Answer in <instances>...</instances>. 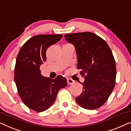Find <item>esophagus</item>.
<instances>
[{"label":"esophagus","mask_w":131,"mask_h":131,"mask_svg":"<svg viewBox=\"0 0 131 131\" xmlns=\"http://www.w3.org/2000/svg\"><path fill=\"white\" fill-rule=\"evenodd\" d=\"M67 83L69 85H71V84H73L74 83V81L73 79H68Z\"/></svg>","instance_id":"1"}]
</instances>
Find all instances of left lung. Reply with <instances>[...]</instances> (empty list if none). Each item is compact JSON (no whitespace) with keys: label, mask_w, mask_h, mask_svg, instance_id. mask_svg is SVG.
Returning a JSON list of instances; mask_svg holds the SVG:
<instances>
[{"label":"left lung","mask_w":131,"mask_h":131,"mask_svg":"<svg viewBox=\"0 0 131 131\" xmlns=\"http://www.w3.org/2000/svg\"><path fill=\"white\" fill-rule=\"evenodd\" d=\"M74 46L78 58L77 69L85 81L83 91L76 98L77 103L88 110L101 107L112 94L116 83V62L106 42L91 32L64 35Z\"/></svg>","instance_id":"left-lung-1"}]
</instances>
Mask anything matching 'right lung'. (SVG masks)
<instances>
[{"label": "right lung", "instance_id": "obj_1", "mask_svg": "<svg viewBox=\"0 0 131 131\" xmlns=\"http://www.w3.org/2000/svg\"><path fill=\"white\" fill-rule=\"evenodd\" d=\"M62 35H40L23 45L17 55L14 80L21 100L28 108L44 112L54 103L60 89L67 85V79L59 75L55 79L41 74L40 66L46 60V50L62 38Z\"/></svg>", "mask_w": 131, "mask_h": 131}]
</instances>
